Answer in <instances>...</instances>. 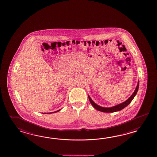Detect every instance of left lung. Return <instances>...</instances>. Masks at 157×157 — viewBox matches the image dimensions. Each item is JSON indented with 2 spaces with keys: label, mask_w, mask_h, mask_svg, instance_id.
<instances>
[{
  "label": "left lung",
  "mask_w": 157,
  "mask_h": 157,
  "mask_svg": "<svg viewBox=\"0 0 157 157\" xmlns=\"http://www.w3.org/2000/svg\"><path fill=\"white\" fill-rule=\"evenodd\" d=\"M139 81H138V83H137V85L136 89L134 91L132 95L126 101H124V103L120 104H118L117 105L114 106V107H110V108H104V107H100V106L97 105V104H95L94 102L92 99H91V98H90L89 95H88L89 99L90 100V103L91 104V105L97 110L100 111V112H106V113L115 112H117V111L122 110V109H124V108H125L130 103L131 101L132 100V99L134 98V97H135V96L136 95V94H137V92L138 91V89H139Z\"/></svg>",
  "instance_id": "8db88e82"
}]
</instances>
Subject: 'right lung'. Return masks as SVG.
Returning a JSON list of instances; mask_svg holds the SVG:
<instances>
[{
    "label": "right lung",
    "instance_id": "add662e5",
    "mask_svg": "<svg viewBox=\"0 0 157 157\" xmlns=\"http://www.w3.org/2000/svg\"><path fill=\"white\" fill-rule=\"evenodd\" d=\"M60 110H57V111H56V112H51V113H49V114L50 113H56V112H58V111H59ZM44 114H46V113H43ZM49 113H47V114H48Z\"/></svg>",
    "mask_w": 157,
    "mask_h": 157
}]
</instances>
